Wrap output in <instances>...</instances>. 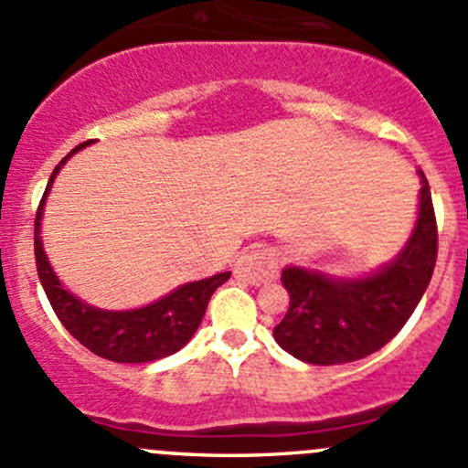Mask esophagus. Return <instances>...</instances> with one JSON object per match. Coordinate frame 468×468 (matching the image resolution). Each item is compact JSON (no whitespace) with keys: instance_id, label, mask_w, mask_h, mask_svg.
I'll return each mask as SVG.
<instances>
[{"instance_id":"34e87169","label":"esophagus","mask_w":468,"mask_h":468,"mask_svg":"<svg viewBox=\"0 0 468 468\" xmlns=\"http://www.w3.org/2000/svg\"><path fill=\"white\" fill-rule=\"evenodd\" d=\"M278 273V256L267 247H251L235 262V276L251 285H262Z\"/></svg>"}]
</instances>
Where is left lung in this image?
<instances>
[{
  "label": "left lung",
  "instance_id": "8db88e82",
  "mask_svg": "<svg viewBox=\"0 0 468 468\" xmlns=\"http://www.w3.org/2000/svg\"><path fill=\"white\" fill-rule=\"evenodd\" d=\"M419 217L391 262L362 278H337L305 267L282 269L290 308L273 339L308 365H344L380 351L421 301L437 261V219L431 186L419 169Z\"/></svg>",
  "mask_w": 468,
  "mask_h": 468
}]
</instances>
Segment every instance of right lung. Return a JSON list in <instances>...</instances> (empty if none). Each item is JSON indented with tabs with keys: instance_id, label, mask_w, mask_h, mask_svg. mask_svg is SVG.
<instances>
[{
	"instance_id": "1",
	"label": "right lung",
	"mask_w": 468,
	"mask_h": 468,
	"mask_svg": "<svg viewBox=\"0 0 468 468\" xmlns=\"http://www.w3.org/2000/svg\"><path fill=\"white\" fill-rule=\"evenodd\" d=\"M90 143H94V140L81 143L56 165L40 206H37L36 229H33L37 278H40L47 299H49L60 324L94 356L106 357V360L112 362H131V365L160 360V357L172 356V353H176L178 348L190 342L192 335L199 328L201 319H204L212 292L229 281L230 271L215 273V276L204 278V281L186 282V285L176 287L155 303L135 310L94 308V305H88L86 301L74 296L72 292L65 290L63 282L58 281V276L51 269L45 249H42L40 219L56 174L63 169L68 158H72L77 151H81Z\"/></svg>"
}]
</instances>
